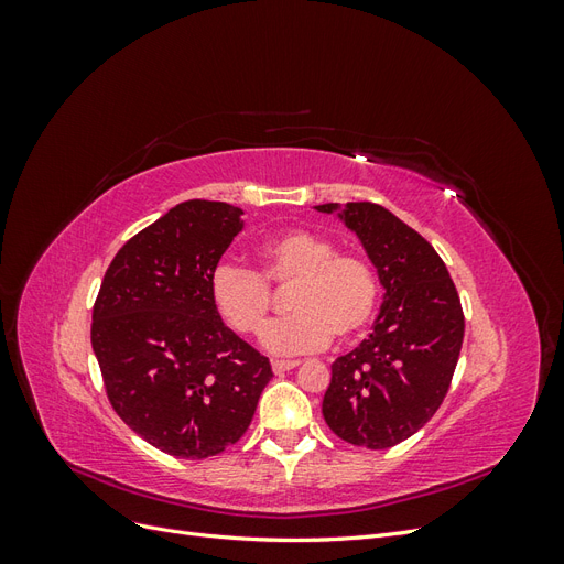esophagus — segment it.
I'll use <instances>...</instances> for the list:
<instances>
[{"label": "esophagus", "instance_id": "1", "mask_svg": "<svg viewBox=\"0 0 564 564\" xmlns=\"http://www.w3.org/2000/svg\"><path fill=\"white\" fill-rule=\"evenodd\" d=\"M301 365V360H272V371L275 373H284V371H292Z\"/></svg>", "mask_w": 564, "mask_h": 564}]
</instances>
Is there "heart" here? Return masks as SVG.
I'll return each instance as SVG.
<instances>
[{"label": "heart", "instance_id": "b5f03b06", "mask_svg": "<svg viewBox=\"0 0 564 564\" xmlns=\"http://www.w3.org/2000/svg\"><path fill=\"white\" fill-rule=\"evenodd\" d=\"M292 284L286 315L263 332V346L275 355L322 350L332 336H360L377 315L381 284L373 265L357 253H338L317 232L294 228L268 240L259 270L224 263L212 272L209 294L216 313L237 334L256 336L272 308L268 286Z\"/></svg>", "mask_w": 564, "mask_h": 564}]
</instances>
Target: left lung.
I'll return each instance as SVG.
<instances>
[{"instance_id":"obj_1","label":"left lung","mask_w":564,"mask_h":564,"mask_svg":"<svg viewBox=\"0 0 564 564\" xmlns=\"http://www.w3.org/2000/svg\"><path fill=\"white\" fill-rule=\"evenodd\" d=\"M338 216L360 237L386 294L369 338L332 365L322 414L350 445L388 449L423 429L447 398L466 319L449 270L425 237L373 202H348Z\"/></svg>"}]
</instances>
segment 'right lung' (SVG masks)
Returning <instances> with one entry per match:
<instances>
[{"mask_svg": "<svg viewBox=\"0 0 564 564\" xmlns=\"http://www.w3.org/2000/svg\"><path fill=\"white\" fill-rule=\"evenodd\" d=\"M242 209L187 199L117 251L94 303L91 346L117 416L176 458L240 440L272 369L216 313L209 280Z\"/></svg>", "mask_w": 564, "mask_h": 564, "instance_id": "right-lung-1", "label": "right lung"}]
</instances>
